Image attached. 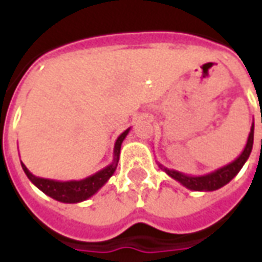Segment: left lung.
<instances>
[{
	"mask_svg": "<svg viewBox=\"0 0 262 262\" xmlns=\"http://www.w3.org/2000/svg\"><path fill=\"white\" fill-rule=\"evenodd\" d=\"M253 141H254V122L251 123V129H250L249 139L246 143V147L242 151L236 160H233L229 164L221 166L218 169L212 170L210 173H205V175H199V176H191L186 175L183 172L179 170L169 169L162 164H158L161 169L165 172L166 175L170 176L172 179H175L176 182H179L180 185L185 186L186 189L194 191H214L218 190L221 187H224L226 183H229L230 180L233 179L234 176L239 173V170L243 168L246 164V161L249 160L250 152L253 150Z\"/></svg>",
	"mask_w": 262,
	"mask_h": 262,
	"instance_id": "8db88e82",
	"label": "left lung"
}]
</instances>
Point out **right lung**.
Listing matches in <instances>:
<instances>
[{"label":"right lung","mask_w":262,"mask_h":262,"mask_svg":"<svg viewBox=\"0 0 262 262\" xmlns=\"http://www.w3.org/2000/svg\"><path fill=\"white\" fill-rule=\"evenodd\" d=\"M130 130L126 129L123 133L119 135L116 139L115 146H114V160L110 165L102 168L101 170L96 172L94 175H90L82 180H67V182H61V180H52V179H44V178H38V176L33 175L32 172L26 168V165L22 164V168L25 173L32 182L33 185L37 189L50 195L51 199L61 203H67V204H75V203H82V201L90 199L94 195L97 191L101 189L102 186L105 185L110 180L114 172H115L116 166H118V161H119V154H121V146L127 133Z\"/></svg>","instance_id":"right-lung-1"}]
</instances>
